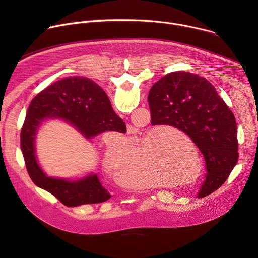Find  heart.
Masks as SVG:
<instances>
[{"label": "heart", "instance_id": "b5f03b06", "mask_svg": "<svg viewBox=\"0 0 258 258\" xmlns=\"http://www.w3.org/2000/svg\"><path fill=\"white\" fill-rule=\"evenodd\" d=\"M160 135V130L152 128L131 148L128 140L123 138L108 144L103 157L104 165L113 172L116 170L124 186L137 189L159 186L163 170L177 172V175L190 173V168L182 162L159 154Z\"/></svg>", "mask_w": 258, "mask_h": 258}]
</instances>
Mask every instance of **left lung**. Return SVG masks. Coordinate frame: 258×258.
<instances>
[{"label":"left lung","mask_w":258,"mask_h":258,"mask_svg":"<svg viewBox=\"0 0 258 258\" xmlns=\"http://www.w3.org/2000/svg\"><path fill=\"white\" fill-rule=\"evenodd\" d=\"M148 102L152 125L181 131L202 153L207 172L197 196L222 187L239 157L237 124L214 87L195 73L174 71L153 85Z\"/></svg>","instance_id":"1"}]
</instances>
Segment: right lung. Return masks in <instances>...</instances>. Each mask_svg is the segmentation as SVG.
I'll list each match as a JSON object with an SVG mask.
<instances>
[{
	"label": "right lung",
	"mask_w": 258,
	"mask_h": 258,
	"mask_svg": "<svg viewBox=\"0 0 258 258\" xmlns=\"http://www.w3.org/2000/svg\"><path fill=\"white\" fill-rule=\"evenodd\" d=\"M61 119L78 130L87 140L107 131L125 133L103 89L90 79H62L36 95L28 107L21 128L20 145L27 172L36 186L54 195L62 204L76 207L107 201L111 195L96 173L80 179L48 176L36 160L35 137L44 121Z\"/></svg>",
	"instance_id": "1"
}]
</instances>
